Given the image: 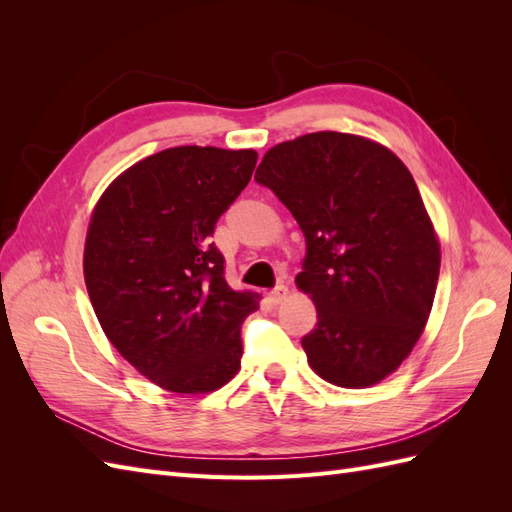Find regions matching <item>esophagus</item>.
<instances>
[{"mask_svg":"<svg viewBox=\"0 0 512 512\" xmlns=\"http://www.w3.org/2000/svg\"><path fill=\"white\" fill-rule=\"evenodd\" d=\"M286 294H288V288H286V286H277L275 290L269 292V303H271V305H280V303L286 299Z\"/></svg>","mask_w":512,"mask_h":512,"instance_id":"1","label":"esophagus"}]
</instances>
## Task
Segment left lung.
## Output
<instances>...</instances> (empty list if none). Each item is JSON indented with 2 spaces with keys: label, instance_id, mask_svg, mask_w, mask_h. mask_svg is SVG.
<instances>
[{
  "label": "left lung",
  "instance_id": "8db88e82",
  "mask_svg": "<svg viewBox=\"0 0 512 512\" xmlns=\"http://www.w3.org/2000/svg\"><path fill=\"white\" fill-rule=\"evenodd\" d=\"M254 179L301 226L297 288L316 305L301 346L316 374L367 389L408 359L440 275V241L414 177L371 138L314 132L271 147Z\"/></svg>",
  "mask_w": 512,
  "mask_h": 512
}]
</instances>
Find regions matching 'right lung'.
I'll return each mask as SVG.
<instances>
[{
	"label": "right lung",
	"mask_w": 512,
	"mask_h": 512,
	"mask_svg": "<svg viewBox=\"0 0 512 512\" xmlns=\"http://www.w3.org/2000/svg\"><path fill=\"white\" fill-rule=\"evenodd\" d=\"M256 160L254 149H164L123 170L91 211L83 273L100 327L170 393H213L241 367V324L260 297L228 286L209 239Z\"/></svg>",
	"instance_id": "add662e5"
}]
</instances>
